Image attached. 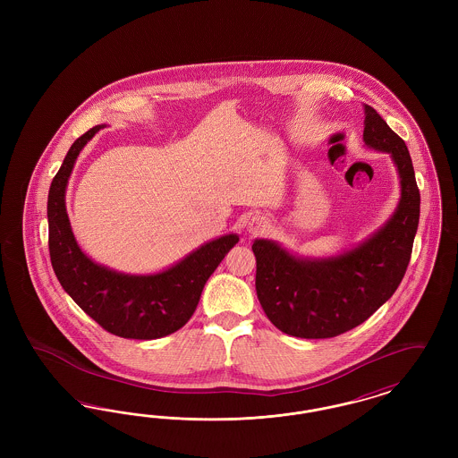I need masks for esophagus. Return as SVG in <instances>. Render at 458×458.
<instances>
[{
	"mask_svg": "<svg viewBox=\"0 0 458 458\" xmlns=\"http://www.w3.org/2000/svg\"><path fill=\"white\" fill-rule=\"evenodd\" d=\"M266 228H269V221L262 216H254L252 219H249L247 223V230L250 233H262Z\"/></svg>",
	"mask_w": 458,
	"mask_h": 458,
	"instance_id": "1",
	"label": "esophagus"
}]
</instances>
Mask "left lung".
Masks as SVG:
<instances>
[{
	"label": "left lung",
	"instance_id": "obj_1",
	"mask_svg": "<svg viewBox=\"0 0 458 458\" xmlns=\"http://www.w3.org/2000/svg\"><path fill=\"white\" fill-rule=\"evenodd\" d=\"M366 146L392 156L400 178L396 209L357 247L329 258H301L256 239V292L267 319L286 335L333 338L362 325L402 282L414 245L420 194L405 142L366 105Z\"/></svg>",
	"mask_w": 458,
	"mask_h": 458
}]
</instances>
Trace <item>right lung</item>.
Segmentation results:
<instances>
[{"mask_svg": "<svg viewBox=\"0 0 458 458\" xmlns=\"http://www.w3.org/2000/svg\"><path fill=\"white\" fill-rule=\"evenodd\" d=\"M103 127H92L72 144L51 182L47 194L51 264L66 293L99 327L122 338H163L192 318L204 284L239 242V235L228 233L206 242L182 261L153 275H127L92 261L72 232L65 192L77 156Z\"/></svg>", "mask_w": 458, "mask_h": 458, "instance_id": "1", "label": "right lung"}]
</instances>
